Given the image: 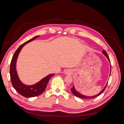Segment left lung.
Segmentation results:
<instances>
[{"mask_svg": "<svg viewBox=\"0 0 124 124\" xmlns=\"http://www.w3.org/2000/svg\"><path fill=\"white\" fill-rule=\"evenodd\" d=\"M102 53H103L105 56H106L107 58L108 59V61H109V62H110V58H109V57H108V54H107V52H106V51L103 50V52H102ZM110 74H111V72H110ZM107 84H108V83H107V84H106V85L105 86L104 88L102 90V91H101L100 93H99L98 94H97V95H95V96H84V95H83L81 94L80 93H78V92L76 91V89H75V88H74V86H73L72 88H71V92H72L73 94L75 96H76V97H78V98H82V99H93V98H96V97H98V96H99L100 95H101V93H102L104 92L105 89H106V87H107Z\"/></svg>", "mask_w": 124, "mask_h": 124, "instance_id": "left-lung-1", "label": "left lung"}]
</instances>
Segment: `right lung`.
Instances as JSON below:
<instances>
[{"label":"right lung","instance_id":"obj_1","mask_svg":"<svg viewBox=\"0 0 124 124\" xmlns=\"http://www.w3.org/2000/svg\"><path fill=\"white\" fill-rule=\"evenodd\" d=\"M38 37H39V36H37L33 37V38L26 41V42H25L23 44L21 45L16 50V51L15 52L10 63V78L13 87L20 95L25 97H26V98L36 97L41 95L44 91V90L46 89L48 82L49 81L51 78L54 75V74L48 75L47 76L43 78V79L41 80L38 83H37L35 85L31 86L24 85L22 83L21 81L20 80L19 78H18L16 70V62L18 55L19 54L22 47L26 43H28V42H31V41L35 39Z\"/></svg>","mask_w":124,"mask_h":124}]
</instances>
